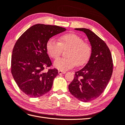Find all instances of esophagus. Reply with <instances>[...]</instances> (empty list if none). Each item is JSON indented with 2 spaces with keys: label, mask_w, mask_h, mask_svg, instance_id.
Here are the masks:
<instances>
[{
  "label": "esophagus",
  "mask_w": 125,
  "mask_h": 125,
  "mask_svg": "<svg viewBox=\"0 0 125 125\" xmlns=\"http://www.w3.org/2000/svg\"><path fill=\"white\" fill-rule=\"evenodd\" d=\"M58 73L59 74H65L66 73V72L65 71H58Z\"/></svg>",
  "instance_id": "1"
}]
</instances>
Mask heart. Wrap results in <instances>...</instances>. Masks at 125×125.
<instances>
[{
    "label": "heart",
    "mask_w": 125,
    "mask_h": 125,
    "mask_svg": "<svg viewBox=\"0 0 125 125\" xmlns=\"http://www.w3.org/2000/svg\"><path fill=\"white\" fill-rule=\"evenodd\" d=\"M56 41L52 38L47 42L46 48L52 58L57 59L62 55V50H69L66 52L67 58L59 59L54 62V66L62 71H66L75 66H82L90 59L92 48L88 42L74 34H67L60 36Z\"/></svg>",
    "instance_id": "obj_1"
}]
</instances>
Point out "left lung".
<instances>
[{
	"label": "left lung",
	"mask_w": 125,
	"mask_h": 125,
	"mask_svg": "<svg viewBox=\"0 0 125 125\" xmlns=\"http://www.w3.org/2000/svg\"><path fill=\"white\" fill-rule=\"evenodd\" d=\"M74 29L83 31L86 35L92 53L86 65L75 72L69 89L78 100L88 102L99 97L104 91L111 78L113 63L111 53L104 41L88 29Z\"/></svg>",
	"instance_id": "1"
}]
</instances>
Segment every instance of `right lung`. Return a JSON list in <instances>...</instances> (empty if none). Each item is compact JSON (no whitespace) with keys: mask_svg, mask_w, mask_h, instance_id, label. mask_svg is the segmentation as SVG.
<instances>
[{"mask_svg":"<svg viewBox=\"0 0 125 125\" xmlns=\"http://www.w3.org/2000/svg\"><path fill=\"white\" fill-rule=\"evenodd\" d=\"M66 30L57 25L35 24L16 41L11 57V73L19 88L29 97H40L51 90L59 74L56 69L43 71L52 65L46 44L52 37Z\"/></svg>","mask_w":125,"mask_h":125,"instance_id":"add662e5","label":"right lung"}]
</instances>
